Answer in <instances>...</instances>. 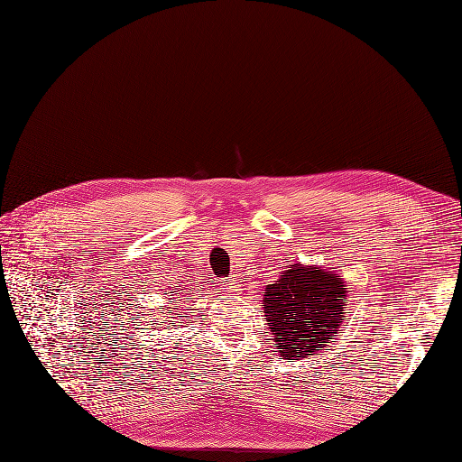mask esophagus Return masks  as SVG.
<instances>
[{
	"label": "esophagus",
	"mask_w": 462,
	"mask_h": 462,
	"mask_svg": "<svg viewBox=\"0 0 462 462\" xmlns=\"http://www.w3.org/2000/svg\"><path fill=\"white\" fill-rule=\"evenodd\" d=\"M221 284H223V288H225V292H239V282H237V279H234V277L223 279Z\"/></svg>",
	"instance_id": "obj_1"
}]
</instances>
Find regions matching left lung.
I'll list each match as a JSON object with an SVG mask.
<instances>
[{
	"label": "left lung",
	"instance_id": "left-lung-1",
	"mask_svg": "<svg viewBox=\"0 0 462 462\" xmlns=\"http://www.w3.org/2000/svg\"><path fill=\"white\" fill-rule=\"evenodd\" d=\"M346 284L319 265L292 263L263 290L262 309L282 359L314 356L333 341L346 309Z\"/></svg>",
	"mask_w": 462,
	"mask_h": 462
}]
</instances>
